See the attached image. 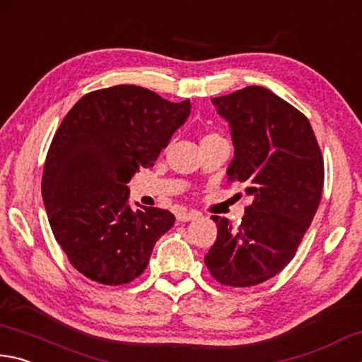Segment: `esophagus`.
<instances>
[{
    "label": "esophagus",
    "mask_w": 362,
    "mask_h": 362,
    "mask_svg": "<svg viewBox=\"0 0 362 362\" xmlns=\"http://www.w3.org/2000/svg\"><path fill=\"white\" fill-rule=\"evenodd\" d=\"M200 216L199 211H180L176 213V219L180 223H189V221H194Z\"/></svg>",
    "instance_id": "34e87169"
}]
</instances>
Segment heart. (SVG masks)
I'll return each instance as SVG.
<instances>
[{"instance_id":"obj_1","label":"heart","mask_w":362,"mask_h":362,"mask_svg":"<svg viewBox=\"0 0 362 362\" xmlns=\"http://www.w3.org/2000/svg\"><path fill=\"white\" fill-rule=\"evenodd\" d=\"M214 138H221V136L214 135V133H210V135H205V136H204V139H214ZM204 139H202V141H204Z\"/></svg>"}]
</instances>
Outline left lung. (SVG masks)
<instances>
[{"label": "left lung", "mask_w": 362, "mask_h": 362, "mask_svg": "<svg viewBox=\"0 0 362 362\" xmlns=\"http://www.w3.org/2000/svg\"><path fill=\"white\" fill-rule=\"evenodd\" d=\"M235 156L229 181L252 195L242 224L211 216L218 238L205 264L221 284L255 286L286 267L318 210L325 162L308 119L261 86L211 98Z\"/></svg>", "instance_id": "8db88e82"}]
</instances>
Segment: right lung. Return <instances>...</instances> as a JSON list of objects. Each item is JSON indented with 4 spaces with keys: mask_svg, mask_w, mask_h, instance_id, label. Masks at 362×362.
Segmentation results:
<instances>
[{
    "mask_svg": "<svg viewBox=\"0 0 362 362\" xmlns=\"http://www.w3.org/2000/svg\"><path fill=\"white\" fill-rule=\"evenodd\" d=\"M191 114L138 86L82 97L54 135L42 173L50 229L73 267L101 284L129 283L173 227L168 210L129 204V181L154 165Z\"/></svg>",
    "mask_w": 362,
    "mask_h": 362,
    "instance_id": "obj_1",
    "label": "right lung"
}]
</instances>
